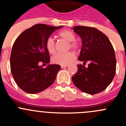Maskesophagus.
<instances>
[{"mask_svg": "<svg viewBox=\"0 0 126 126\" xmlns=\"http://www.w3.org/2000/svg\"><path fill=\"white\" fill-rule=\"evenodd\" d=\"M68 65H61V68H66V67L68 66Z\"/></svg>", "mask_w": 126, "mask_h": 126, "instance_id": "esophagus-1", "label": "esophagus"}]
</instances>
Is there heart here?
I'll use <instances>...</instances> for the list:
<instances>
[{"label": "heart", "instance_id": "obj_1", "mask_svg": "<svg viewBox=\"0 0 126 126\" xmlns=\"http://www.w3.org/2000/svg\"><path fill=\"white\" fill-rule=\"evenodd\" d=\"M58 36L60 38L64 39L66 41L68 42V49H71L74 50H77L79 47V44L78 43L75 41L76 36L74 34L68 30H64L61 31L58 33ZM46 47L50 54H54L55 51V44L54 39L51 38H49L46 42ZM75 58V54L72 52L64 53H58L54 55L52 58V62L53 63L60 65H67L69 64Z\"/></svg>", "mask_w": 126, "mask_h": 126}]
</instances>
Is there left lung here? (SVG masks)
<instances>
[{"label":"left lung","instance_id":"1","mask_svg":"<svg viewBox=\"0 0 126 126\" xmlns=\"http://www.w3.org/2000/svg\"><path fill=\"white\" fill-rule=\"evenodd\" d=\"M74 32L82 39V46L78 60L88 67L79 64L77 73L72 77L74 84L90 94L104 91L110 84L116 73L115 53L110 40L96 28L76 26Z\"/></svg>","mask_w":126,"mask_h":126}]
</instances>
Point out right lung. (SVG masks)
<instances>
[{
	"label": "right lung",
	"instance_id": "1",
	"mask_svg": "<svg viewBox=\"0 0 126 126\" xmlns=\"http://www.w3.org/2000/svg\"><path fill=\"white\" fill-rule=\"evenodd\" d=\"M62 27L36 24L20 34L14 43L10 57L11 72L16 84L25 92L38 93L55 81L60 66L48 64L43 68L39 63H49L46 42L55 30Z\"/></svg>",
	"mask_w": 126,
	"mask_h": 126
}]
</instances>
